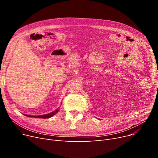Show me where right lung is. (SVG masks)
I'll return each mask as SVG.
<instances>
[{
	"mask_svg": "<svg viewBox=\"0 0 158 158\" xmlns=\"http://www.w3.org/2000/svg\"><path fill=\"white\" fill-rule=\"evenodd\" d=\"M59 110H60L59 109H57L52 113H50L46 114H43V115H38V116H33V115H29V114H24V115L27 116L28 117H34V118H48L52 117V116L56 114L58 111H59Z\"/></svg>",
	"mask_w": 158,
	"mask_h": 158,
	"instance_id": "right-lung-1",
	"label": "right lung"
}]
</instances>
